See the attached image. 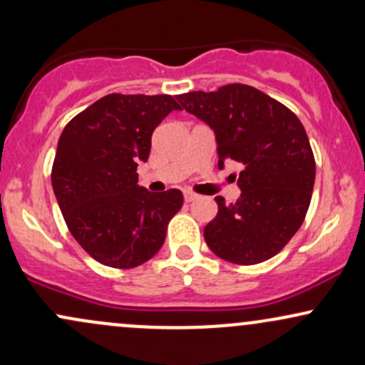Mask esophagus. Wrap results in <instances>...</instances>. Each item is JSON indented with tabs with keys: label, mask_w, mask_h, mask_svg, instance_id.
<instances>
[{
	"label": "esophagus",
	"mask_w": 365,
	"mask_h": 365,
	"mask_svg": "<svg viewBox=\"0 0 365 365\" xmlns=\"http://www.w3.org/2000/svg\"><path fill=\"white\" fill-rule=\"evenodd\" d=\"M183 197H185V202H194L199 195L194 194V192H190V190H185L183 192Z\"/></svg>",
	"instance_id": "obj_1"
}]
</instances>
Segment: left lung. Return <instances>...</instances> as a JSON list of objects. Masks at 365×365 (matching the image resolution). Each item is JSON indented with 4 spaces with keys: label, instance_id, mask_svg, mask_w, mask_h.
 <instances>
[{
    "label": "left lung",
    "instance_id": "1",
    "mask_svg": "<svg viewBox=\"0 0 365 365\" xmlns=\"http://www.w3.org/2000/svg\"><path fill=\"white\" fill-rule=\"evenodd\" d=\"M178 101L215 130L217 166L240 163L235 204L215 197L204 238L217 257L250 266L276 255L304 223L316 161L304 125L284 104L245 83L187 92Z\"/></svg>",
    "mask_w": 365,
    "mask_h": 365
}]
</instances>
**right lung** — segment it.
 Listing matches in <instances>:
<instances>
[{"label": "right lung", "mask_w": 365, "mask_h": 365, "mask_svg": "<svg viewBox=\"0 0 365 365\" xmlns=\"http://www.w3.org/2000/svg\"><path fill=\"white\" fill-rule=\"evenodd\" d=\"M173 110L182 108L168 94H108L63 128L54 195L75 240L104 266L130 269L154 257L182 207L178 188L154 194L137 183L154 128Z\"/></svg>", "instance_id": "obj_1"}]
</instances>
